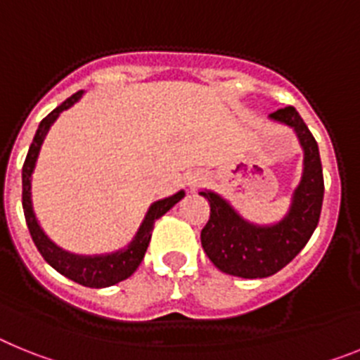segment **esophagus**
Returning <instances> with one entry per match:
<instances>
[{
  "instance_id": "1",
  "label": "esophagus",
  "mask_w": 360,
  "mask_h": 360,
  "mask_svg": "<svg viewBox=\"0 0 360 360\" xmlns=\"http://www.w3.org/2000/svg\"><path fill=\"white\" fill-rule=\"evenodd\" d=\"M203 180H205V176H203V174H200V173H191V174H187L186 184L191 187V189H195V187L202 186Z\"/></svg>"
}]
</instances>
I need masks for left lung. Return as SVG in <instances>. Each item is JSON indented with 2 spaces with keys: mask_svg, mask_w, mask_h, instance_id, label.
<instances>
[{
  "mask_svg": "<svg viewBox=\"0 0 360 360\" xmlns=\"http://www.w3.org/2000/svg\"><path fill=\"white\" fill-rule=\"evenodd\" d=\"M269 120L287 126L303 149V173L292 193L288 211L274 224H254L232 207L229 200L211 189H202L211 216L202 229V247L225 274L245 279L269 278L301 252L319 221L324 180L319 148L294 106L270 113Z\"/></svg>",
  "mask_w": 360,
  "mask_h": 360,
  "instance_id": "left-lung-1",
  "label": "left lung"
}]
</instances>
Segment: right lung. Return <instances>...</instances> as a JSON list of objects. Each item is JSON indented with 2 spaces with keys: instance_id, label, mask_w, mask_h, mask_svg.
<instances>
[{
  "instance_id": "obj_1",
  "label": "right lung",
  "mask_w": 360,
  "mask_h": 360,
  "mask_svg": "<svg viewBox=\"0 0 360 360\" xmlns=\"http://www.w3.org/2000/svg\"><path fill=\"white\" fill-rule=\"evenodd\" d=\"M82 95H84V90L73 94L72 97L66 98L61 106H57L52 113H49L39 122V128H37L36 136L32 141L30 149H28V155L23 164V211L32 240L36 243L41 256L44 257V262L49 263L52 269H56L59 274L79 283L82 287L106 288L124 281V279H128L139 269L141 262L144 259L146 250H148L155 221L160 216H164L169 209H173L186 196V191L180 189L174 195L167 196V198L153 202L149 205L148 212H146L144 219H142L141 227L136 229L133 240L119 250L88 256V254L68 252V250L61 249L57 243H53L46 236V232L43 231L39 219H37L36 212H34V203H32V174H34V169H36V162L37 157H39L41 146H43L46 135H49L52 124L59 119L63 111L70 110L73 104L79 103Z\"/></svg>"
}]
</instances>
